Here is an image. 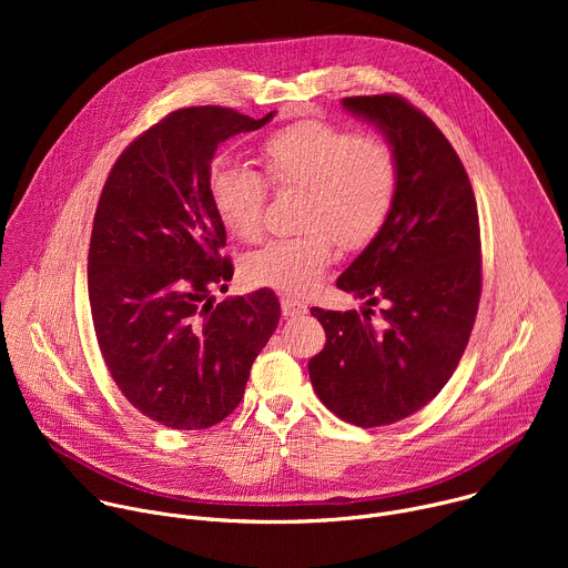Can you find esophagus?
<instances>
[{"instance_id":"esophagus-1","label":"esophagus","mask_w":568,"mask_h":568,"mask_svg":"<svg viewBox=\"0 0 568 568\" xmlns=\"http://www.w3.org/2000/svg\"><path fill=\"white\" fill-rule=\"evenodd\" d=\"M281 310H283V316H301L307 312V305L292 296H281Z\"/></svg>"}]
</instances>
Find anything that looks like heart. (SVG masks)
<instances>
[{"instance_id":"heart-1","label":"heart","mask_w":568,"mask_h":568,"mask_svg":"<svg viewBox=\"0 0 568 568\" xmlns=\"http://www.w3.org/2000/svg\"><path fill=\"white\" fill-rule=\"evenodd\" d=\"M274 189H303L301 226L247 256L245 278L256 287L305 294L335 256V245L362 250L382 231L397 193V161L390 148L353 130L303 119L274 130L258 150ZM265 180L242 166L217 164L209 195L220 224L242 242L265 229Z\"/></svg>"}]
</instances>
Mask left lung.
I'll return each instance as SVG.
<instances>
[{
  "instance_id": "1",
  "label": "left lung",
  "mask_w": 568,
  "mask_h": 568,
  "mask_svg": "<svg viewBox=\"0 0 568 568\" xmlns=\"http://www.w3.org/2000/svg\"><path fill=\"white\" fill-rule=\"evenodd\" d=\"M342 105L384 134L397 193L382 231L337 278L339 290L366 301L362 314L310 310L326 346L307 371L333 414L379 427L420 412L456 371L480 298V229L469 178L429 116L395 94Z\"/></svg>"
}]
</instances>
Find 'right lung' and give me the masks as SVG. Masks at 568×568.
I'll use <instances>...</instances> for the list:
<instances>
[{
  "mask_svg": "<svg viewBox=\"0 0 568 568\" xmlns=\"http://www.w3.org/2000/svg\"><path fill=\"white\" fill-rule=\"evenodd\" d=\"M274 114L171 112L123 150L103 186L88 256L97 339L128 402L164 427L224 420L278 326L267 287L215 303L233 265L220 256L226 231L209 195L217 145Z\"/></svg>",
  "mask_w": 568,
  "mask_h": 568,
  "instance_id": "right-lung-1",
  "label": "right lung"
}]
</instances>
